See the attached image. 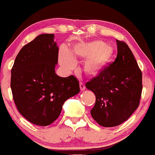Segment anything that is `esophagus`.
I'll return each instance as SVG.
<instances>
[{"instance_id":"obj_1","label":"esophagus","mask_w":155,"mask_h":155,"mask_svg":"<svg viewBox=\"0 0 155 155\" xmlns=\"http://www.w3.org/2000/svg\"><path fill=\"white\" fill-rule=\"evenodd\" d=\"M80 88H81V91H84V90L86 89V86H85L84 83H80Z\"/></svg>"}]
</instances>
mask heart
Returning <instances> with one entry per match:
<instances>
[{
  "mask_svg": "<svg viewBox=\"0 0 155 155\" xmlns=\"http://www.w3.org/2000/svg\"><path fill=\"white\" fill-rule=\"evenodd\" d=\"M114 53L112 47L101 40H95L75 45L72 49V55L65 48H62L59 51V60L64 69L71 70L76 65L74 57L86 59L83 63L85 73L90 77H96L107 67Z\"/></svg>",
  "mask_w": 155,
  "mask_h": 155,
  "instance_id": "obj_1",
  "label": "heart"
}]
</instances>
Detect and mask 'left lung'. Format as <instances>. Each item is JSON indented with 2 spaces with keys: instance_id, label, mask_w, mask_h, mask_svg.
Segmentation results:
<instances>
[{
  "instance_id": "1",
  "label": "left lung",
  "mask_w": 155,
  "mask_h": 155,
  "mask_svg": "<svg viewBox=\"0 0 155 155\" xmlns=\"http://www.w3.org/2000/svg\"><path fill=\"white\" fill-rule=\"evenodd\" d=\"M115 61L86 83L96 96L91 110L92 118L105 127H112L127 120L138 108L142 92V73L131 50L116 39Z\"/></svg>"
}]
</instances>
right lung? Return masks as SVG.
Masks as SVG:
<instances>
[{
    "instance_id": "1",
    "label": "right lung",
    "mask_w": 155,
    "mask_h": 155,
    "mask_svg": "<svg viewBox=\"0 0 155 155\" xmlns=\"http://www.w3.org/2000/svg\"><path fill=\"white\" fill-rule=\"evenodd\" d=\"M58 58L54 34H44L22 47L15 58L11 71L13 99L20 114L32 124H52L65 101L80 92L74 76L55 74Z\"/></svg>"
}]
</instances>
